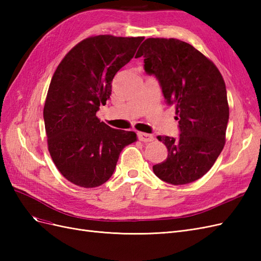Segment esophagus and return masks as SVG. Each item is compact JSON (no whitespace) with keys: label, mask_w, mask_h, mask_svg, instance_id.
<instances>
[{"label":"esophagus","mask_w":261,"mask_h":261,"mask_svg":"<svg viewBox=\"0 0 261 261\" xmlns=\"http://www.w3.org/2000/svg\"><path fill=\"white\" fill-rule=\"evenodd\" d=\"M138 139L140 141H144V143H148V141H152L154 139V137L152 135H150V134H146V133H138L137 134Z\"/></svg>","instance_id":"esophagus-1"}]
</instances>
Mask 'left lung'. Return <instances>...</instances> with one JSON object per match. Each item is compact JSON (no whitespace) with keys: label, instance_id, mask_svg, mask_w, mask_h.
Returning <instances> with one entry per match:
<instances>
[{"label":"left lung","instance_id":"obj_1","mask_svg":"<svg viewBox=\"0 0 261 261\" xmlns=\"http://www.w3.org/2000/svg\"><path fill=\"white\" fill-rule=\"evenodd\" d=\"M136 57L144 58L145 72L159 82L178 121L177 138L158 137L167 146L168 158L152 170L169 184L192 183L212 168L225 144L228 105L223 77L201 52L177 39L148 38Z\"/></svg>","mask_w":261,"mask_h":261}]
</instances>
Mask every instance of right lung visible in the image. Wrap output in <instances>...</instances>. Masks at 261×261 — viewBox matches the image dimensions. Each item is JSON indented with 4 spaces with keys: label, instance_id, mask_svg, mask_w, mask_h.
I'll list each match as a JSON object with an SVG mask.
<instances>
[{
    "label": "right lung",
    "instance_id": "1",
    "mask_svg": "<svg viewBox=\"0 0 261 261\" xmlns=\"http://www.w3.org/2000/svg\"><path fill=\"white\" fill-rule=\"evenodd\" d=\"M144 37L87 38L62 60L51 80L43 118L48 147L61 174L77 186H100L112 176L124 147L136 134L97 117L115 74L134 58Z\"/></svg>",
    "mask_w": 261,
    "mask_h": 261
}]
</instances>
